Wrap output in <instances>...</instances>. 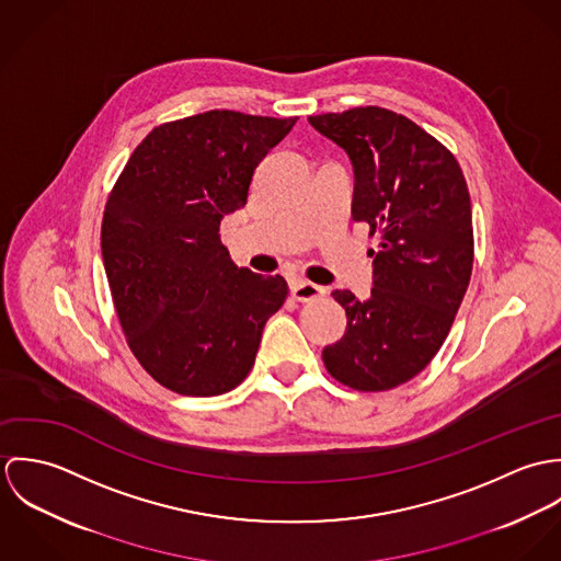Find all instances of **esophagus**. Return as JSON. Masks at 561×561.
<instances>
[{
	"instance_id": "esophagus-1",
	"label": "esophagus",
	"mask_w": 561,
	"mask_h": 561,
	"mask_svg": "<svg viewBox=\"0 0 561 561\" xmlns=\"http://www.w3.org/2000/svg\"><path fill=\"white\" fill-rule=\"evenodd\" d=\"M325 294V289L316 285V283H309V280H296L291 283V296L300 302H309V300H316Z\"/></svg>"
}]
</instances>
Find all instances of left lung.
Segmentation results:
<instances>
[{
	"mask_svg": "<svg viewBox=\"0 0 561 561\" xmlns=\"http://www.w3.org/2000/svg\"><path fill=\"white\" fill-rule=\"evenodd\" d=\"M354 165L352 218L380 238L374 289L345 309V334L321 352L328 374L356 391L414 378L447 339L473 270L471 196L456 158L410 118L385 107L309 116Z\"/></svg>",
	"mask_w": 561,
	"mask_h": 561,
	"instance_id": "left-lung-1",
	"label": "left lung"
}]
</instances>
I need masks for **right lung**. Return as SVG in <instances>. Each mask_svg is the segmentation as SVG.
<instances>
[{
	"instance_id": "add662e5",
	"label": "right lung",
	"mask_w": 561,
	"mask_h": 561,
	"mask_svg": "<svg viewBox=\"0 0 561 561\" xmlns=\"http://www.w3.org/2000/svg\"><path fill=\"white\" fill-rule=\"evenodd\" d=\"M296 121L211 110L163 123L107 198L101 254L118 320L140 365L179 396L236 389L287 298L283 276L238 267L218 231Z\"/></svg>"
}]
</instances>
